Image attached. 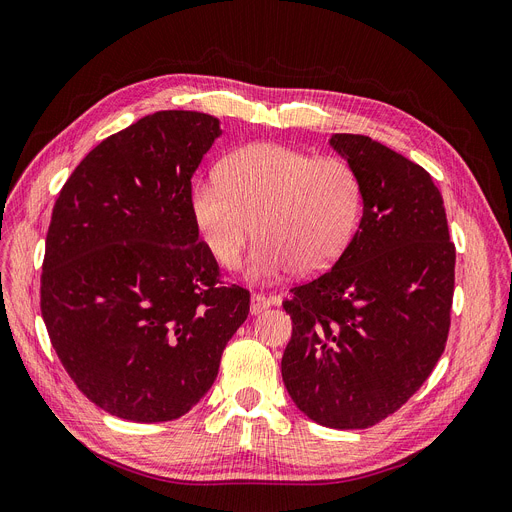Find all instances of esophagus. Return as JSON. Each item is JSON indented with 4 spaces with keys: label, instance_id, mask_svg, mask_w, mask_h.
Returning a JSON list of instances; mask_svg holds the SVG:
<instances>
[{
    "label": "esophagus",
    "instance_id": "obj_1",
    "mask_svg": "<svg viewBox=\"0 0 512 512\" xmlns=\"http://www.w3.org/2000/svg\"><path fill=\"white\" fill-rule=\"evenodd\" d=\"M272 303H274V297H265V295H261V293H255V295L251 297V314H253V316L261 314V311L268 309Z\"/></svg>",
    "mask_w": 512,
    "mask_h": 512
}]
</instances>
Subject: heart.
<instances>
[{"mask_svg":"<svg viewBox=\"0 0 512 512\" xmlns=\"http://www.w3.org/2000/svg\"><path fill=\"white\" fill-rule=\"evenodd\" d=\"M362 205L360 175L345 159L272 142L230 152L219 175L201 177L190 192L194 224L221 268H234L257 232L255 280L328 270L358 230Z\"/></svg>","mask_w":512,"mask_h":512,"instance_id":"b5f03b06","label":"heart"}]
</instances>
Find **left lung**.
<instances>
[{
    "mask_svg": "<svg viewBox=\"0 0 512 512\" xmlns=\"http://www.w3.org/2000/svg\"><path fill=\"white\" fill-rule=\"evenodd\" d=\"M358 171L364 213L345 253L282 307L293 337L282 381L330 429H368L402 408L446 349L456 249L431 175L358 133L330 138Z\"/></svg>",
    "mask_w": 512,
    "mask_h": 512,
    "instance_id": "obj_1",
    "label": "left lung"
}]
</instances>
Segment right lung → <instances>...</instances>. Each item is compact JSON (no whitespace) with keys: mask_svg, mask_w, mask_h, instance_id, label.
I'll return each instance as SVG.
<instances>
[{"mask_svg":"<svg viewBox=\"0 0 512 512\" xmlns=\"http://www.w3.org/2000/svg\"><path fill=\"white\" fill-rule=\"evenodd\" d=\"M219 133L211 115L159 110L102 140L58 194L41 316L77 389L113 416H184L249 316V291L219 280L190 209Z\"/></svg>","mask_w":512,"mask_h":512,"instance_id":"1","label":"right lung"}]
</instances>
